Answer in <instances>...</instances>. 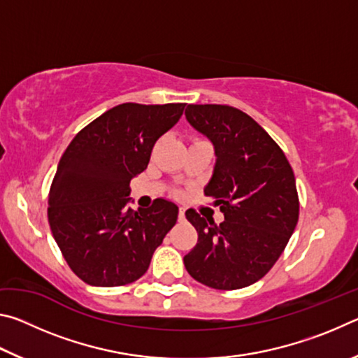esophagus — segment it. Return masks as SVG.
Segmentation results:
<instances>
[{"mask_svg": "<svg viewBox=\"0 0 358 358\" xmlns=\"http://www.w3.org/2000/svg\"><path fill=\"white\" fill-rule=\"evenodd\" d=\"M178 220L180 221H185V208H180L178 210Z\"/></svg>", "mask_w": 358, "mask_h": 358, "instance_id": "34e87169", "label": "esophagus"}]
</instances>
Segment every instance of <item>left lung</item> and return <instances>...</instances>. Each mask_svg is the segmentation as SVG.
I'll use <instances>...</instances> for the list:
<instances>
[{
	"mask_svg": "<svg viewBox=\"0 0 358 358\" xmlns=\"http://www.w3.org/2000/svg\"><path fill=\"white\" fill-rule=\"evenodd\" d=\"M185 115L215 147L216 164L205 196L224 213L217 226L213 217L186 211L199 238L185 266L208 287L251 286L280 259L299 221L294 171L268 132L238 108L189 104Z\"/></svg>",
	"mask_w": 358,
	"mask_h": 358,
	"instance_id": "1",
	"label": "left lung"
}]
</instances>
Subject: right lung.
<instances>
[{"label": "right lung", "instance_id": "right-lung-1", "mask_svg": "<svg viewBox=\"0 0 358 358\" xmlns=\"http://www.w3.org/2000/svg\"><path fill=\"white\" fill-rule=\"evenodd\" d=\"M183 102L110 108L72 138L48 194V224L71 270L90 286L134 282L178 217L156 199L132 210L129 183L147 169L155 143L177 124Z\"/></svg>", "mask_w": 358, "mask_h": 358}]
</instances>
